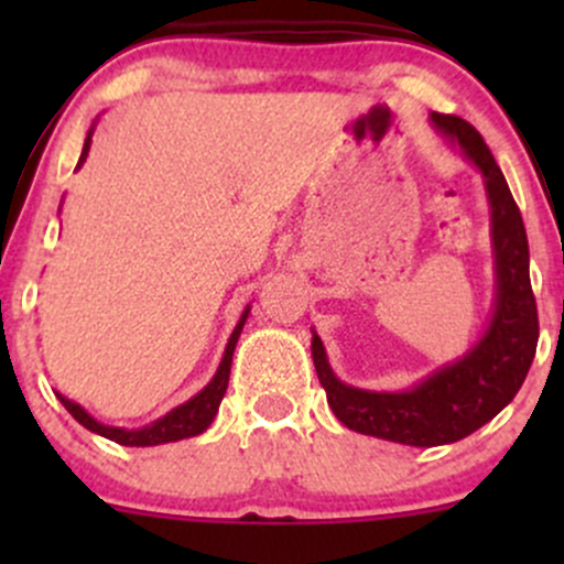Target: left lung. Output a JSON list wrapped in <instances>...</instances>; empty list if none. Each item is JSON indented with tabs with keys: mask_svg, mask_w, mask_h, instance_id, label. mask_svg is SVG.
Masks as SVG:
<instances>
[{
	"mask_svg": "<svg viewBox=\"0 0 564 564\" xmlns=\"http://www.w3.org/2000/svg\"><path fill=\"white\" fill-rule=\"evenodd\" d=\"M431 119L480 169L486 182L497 270L491 324L464 357L401 392H373L344 384L329 368L322 338L314 333L311 340L316 377L335 417L357 434L412 447L451 445L497 417L524 384L540 329L529 283L527 229L505 174L499 172L482 135L466 119L436 111Z\"/></svg>",
	"mask_w": 564,
	"mask_h": 564,
	"instance_id": "obj_1",
	"label": "left lung"
}]
</instances>
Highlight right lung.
<instances>
[{
  "label": "right lung",
  "mask_w": 564,
  "mask_h": 564,
  "mask_svg": "<svg viewBox=\"0 0 564 564\" xmlns=\"http://www.w3.org/2000/svg\"><path fill=\"white\" fill-rule=\"evenodd\" d=\"M89 144H93V130H89L87 141H84V150H82V158H78V166H82V163L87 161ZM248 314H250V308L242 311L240 322H237L235 333H231L229 344H226L224 360H220L218 371H215V377H213V382H209L202 392H196V395H193L191 401L180 403V406L172 409V412H169V414H163V417L155 420V423L144 425V429L128 431V429H113V425H104V423H98V420H95L93 414L87 412V409H82V406H78V403H73L70 398L59 395V392H56V398H59L62 406H65L67 412H70L73 417H76L78 423L84 425V429H89V431H93V434L106 436V440L117 442V445H124V447L166 445V442H180V440H187V436L202 434V431L209 429V423H213V420H215V414H218L220 401H224L226 388H229L231 355H235L237 338H240L242 324H246Z\"/></svg>",
  "instance_id": "add662e5"
}]
</instances>
